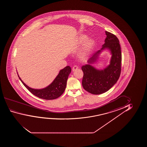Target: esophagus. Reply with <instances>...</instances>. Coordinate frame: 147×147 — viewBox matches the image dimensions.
Wrapping results in <instances>:
<instances>
[{"mask_svg":"<svg viewBox=\"0 0 147 147\" xmlns=\"http://www.w3.org/2000/svg\"><path fill=\"white\" fill-rule=\"evenodd\" d=\"M78 69V67L77 66H74L73 67L72 71L74 72L77 69Z\"/></svg>","mask_w":147,"mask_h":147,"instance_id":"1","label":"esophagus"}]
</instances>
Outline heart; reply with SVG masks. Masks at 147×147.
<instances>
[{"instance_id":"obj_1","label":"heart","mask_w":147,"mask_h":147,"mask_svg":"<svg viewBox=\"0 0 147 147\" xmlns=\"http://www.w3.org/2000/svg\"><path fill=\"white\" fill-rule=\"evenodd\" d=\"M87 39V36L85 34H81L78 38L77 43L79 45L83 44L84 42H85L79 52V57L81 60H84L88 56L94 45V40L92 39Z\"/></svg>"}]
</instances>
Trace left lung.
<instances>
[{
	"label": "left lung",
	"instance_id": "8db88e82",
	"mask_svg": "<svg viewBox=\"0 0 147 147\" xmlns=\"http://www.w3.org/2000/svg\"><path fill=\"white\" fill-rule=\"evenodd\" d=\"M107 38L102 48L92 55L88 64L82 67L84 75L82 86L93 94H100L109 90L117 82L120 76L121 52L119 39L115 35L105 31ZM107 49L112 55L110 64L103 69H98L92 64L97 61L103 50Z\"/></svg>",
	"mask_w": 147,
	"mask_h": 147
}]
</instances>
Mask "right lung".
Segmentation results:
<instances>
[{"label":"right lung","instance_id":"1","mask_svg":"<svg viewBox=\"0 0 147 147\" xmlns=\"http://www.w3.org/2000/svg\"><path fill=\"white\" fill-rule=\"evenodd\" d=\"M71 72L70 66H66L59 71L58 74L52 82L48 86L42 89H34L28 86L21 79L18 73L19 78L24 86L36 96L46 100H52L58 98L64 92L67 85L69 75Z\"/></svg>","mask_w":147,"mask_h":147}]
</instances>
